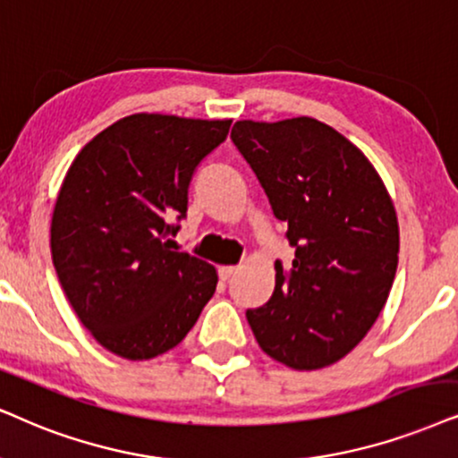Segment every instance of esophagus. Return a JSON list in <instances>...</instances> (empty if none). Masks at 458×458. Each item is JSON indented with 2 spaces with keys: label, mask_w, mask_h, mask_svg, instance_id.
I'll use <instances>...</instances> for the list:
<instances>
[{
  "label": "esophagus",
  "mask_w": 458,
  "mask_h": 458,
  "mask_svg": "<svg viewBox=\"0 0 458 458\" xmlns=\"http://www.w3.org/2000/svg\"><path fill=\"white\" fill-rule=\"evenodd\" d=\"M236 270H239V268H236V266H222V268H219V279L228 281L230 276L236 275Z\"/></svg>",
  "instance_id": "1"
}]
</instances>
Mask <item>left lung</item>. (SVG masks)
<instances>
[{
  "label": "left lung",
  "instance_id": "1",
  "mask_svg": "<svg viewBox=\"0 0 458 458\" xmlns=\"http://www.w3.org/2000/svg\"><path fill=\"white\" fill-rule=\"evenodd\" d=\"M230 137L296 249L289 268L275 264V292L247 310L249 326L289 368L332 366L389 298L399 253L391 196L361 149L315 118L241 120Z\"/></svg>",
  "mask_w": 458,
  "mask_h": 458
}]
</instances>
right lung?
Returning a JSON list of instances; mask_svg holds the SVG:
<instances>
[{"label": "right lung", "mask_w": 458, "mask_h": 458, "mask_svg": "<svg viewBox=\"0 0 458 458\" xmlns=\"http://www.w3.org/2000/svg\"><path fill=\"white\" fill-rule=\"evenodd\" d=\"M233 120L135 114L69 166L50 225L52 264L82 326L107 351L152 359L186 338L217 285L211 264L175 251L196 166Z\"/></svg>", "instance_id": "right-lung-1"}]
</instances>
